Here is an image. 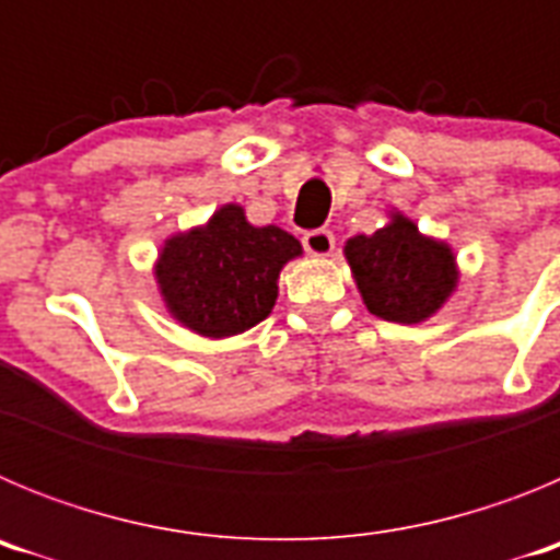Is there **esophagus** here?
<instances>
[{"mask_svg":"<svg viewBox=\"0 0 560 560\" xmlns=\"http://www.w3.org/2000/svg\"><path fill=\"white\" fill-rule=\"evenodd\" d=\"M303 246L308 255L314 257H328L336 246V237L330 230H311L303 235Z\"/></svg>","mask_w":560,"mask_h":560,"instance_id":"34e87169","label":"esophagus"}]
</instances>
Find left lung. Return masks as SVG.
I'll list each match as a JSON object with an SVG mask.
<instances>
[{"label":"left lung","mask_w":560,"mask_h":560,"mask_svg":"<svg viewBox=\"0 0 560 560\" xmlns=\"http://www.w3.org/2000/svg\"><path fill=\"white\" fill-rule=\"evenodd\" d=\"M345 257L370 314L398 325L427 323L457 291V257L446 241L423 235L404 212L373 235H353Z\"/></svg>","instance_id":"1"}]
</instances>
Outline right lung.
<instances>
[{
    "mask_svg": "<svg viewBox=\"0 0 560 560\" xmlns=\"http://www.w3.org/2000/svg\"><path fill=\"white\" fill-rule=\"evenodd\" d=\"M303 244L280 226H255L221 205L201 226L176 232L153 264L167 314L192 334L226 339L255 328L277 303V280Z\"/></svg>",
    "mask_w": 560,
    "mask_h": 560,
    "instance_id": "obj_1",
    "label": "right lung"
}]
</instances>
